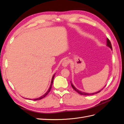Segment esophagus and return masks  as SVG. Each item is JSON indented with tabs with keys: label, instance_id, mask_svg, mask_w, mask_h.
I'll list each match as a JSON object with an SVG mask.
<instances>
[{
	"label": "esophagus",
	"instance_id": "34e87169",
	"mask_svg": "<svg viewBox=\"0 0 124 124\" xmlns=\"http://www.w3.org/2000/svg\"><path fill=\"white\" fill-rule=\"evenodd\" d=\"M69 62L68 60V59H65L62 62V65L63 67H67V66L69 65Z\"/></svg>",
	"mask_w": 124,
	"mask_h": 124
}]
</instances>
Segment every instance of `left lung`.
<instances>
[{"label": "left lung", "instance_id": "8db88e82", "mask_svg": "<svg viewBox=\"0 0 124 124\" xmlns=\"http://www.w3.org/2000/svg\"><path fill=\"white\" fill-rule=\"evenodd\" d=\"M107 46H108V47H110L111 49L112 50V44H111V42H110V40L108 39V38L107 39ZM71 86H72V88H73V89H74L75 91H76L77 92H78V93H79V94H80V95H84V96H86V95H93V94H96V93H99V92H100L101 91V90H100V91H98V92H96V93H84V92H81V91H79V90H78V89H77L76 87H74V86H73V85L71 83ZM104 86V87H105Z\"/></svg>", "mask_w": 124, "mask_h": 124}]
</instances>
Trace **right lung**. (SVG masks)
<instances>
[{"mask_svg": "<svg viewBox=\"0 0 124 124\" xmlns=\"http://www.w3.org/2000/svg\"><path fill=\"white\" fill-rule=\"evenodd\" d=\"M54 77H55V74H54V76H53V77H52V81H51V85H50V87L49 89H48V91H47V92H46V93H45L44 95H43L42 96H41V97H39V98H38L34 99H33V100H40V99H42V98H44V97H46V95L48 94V93L50 92L51 89V88H52V84H53V80H54Z\"/></svg>", "mask_w": 124, "mask_h": 124, "instance_id": "add662e5", "label": "right lung"}]
</instances>
